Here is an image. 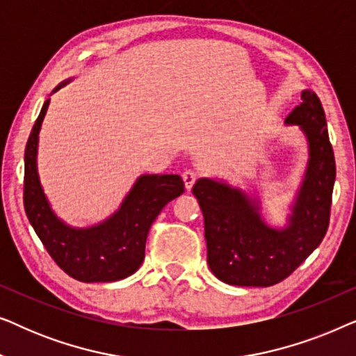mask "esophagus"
Returning a JSON list of instances; mask_svg holds the SVG:
<instances>
[{"label":"esophagus","instance_id":"obj_1","mask_svg":"<svg viewBox=\"0 0 356 356\" xmlns=\"http://www.w3.org/2000/svg\"><path fill=\"white\" fill-rule=\"evenodd\" d=\"M196 179H197V175L193 172V170H186V172L183 173V181H184V188L188 189H191L193 186H194V183H196Z\"/></svg>","mask_w":356,"mask_h":356}]
</instances>
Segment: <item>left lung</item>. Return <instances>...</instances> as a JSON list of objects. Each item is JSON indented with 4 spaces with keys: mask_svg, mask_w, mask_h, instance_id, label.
I'll use <instances>...</instances> for the list:
<instances>
[{
    "mask_svg": "<svg viewBox=\"0 0 356 356\" xmlns=\"http://www.w3.org/2000/svg\"><path fill=\"white\" fill-rule=\"evenodd\" d=\"M308 143V163L284 227L261 213L257 191L246 193L220 178H199L193 188L204 216L207 264L218 280L238 286H270L286 279L316 248L329 227L335 181L334 150L318 95L301 92L285 118Z\"/></svg>",
    "mask_w": 356,
    "mask_h": 356,
    "instance_id": "1",
    "label": "left lung"
}]
</instances>
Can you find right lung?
Here are the masks:
<instances>
[{"label": "right lung", "mask_w": 356, "mask_h": 356, "mask_svg": "<svg viewBox=\"0 0 356 356\" xmlns=\"http://www.w3.org/2000/svg\"><path fill=\"white\" fill-rule=\"evenodd\" d=\"M66 79L56 87L60 90ZM50 99L29 136L24 155V207L29 222L53 261L72 279L116 282L133 275L145 254V240L155 218L170 201L184 191L179 175H140L126 194L118 211L92 227H71L51 209L37 168L38 134Z\"/></svg>", "instance_id": "right-lung-1"}]
</instances>
